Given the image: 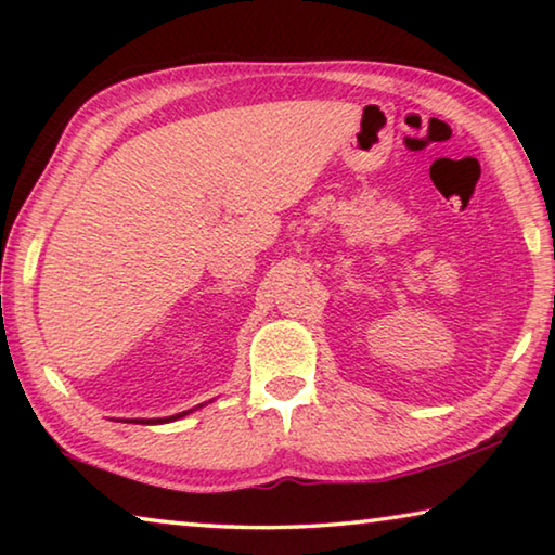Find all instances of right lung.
<instances>
[{
    "label": "right lung",
    "instance_id": "1",
    "mask_svg": "<svg viewBox=\"0 0 555 555\" xmlns=\"http://www.w3.org/2000/svg\"><path fill=\"white\" fill-rule=\"evenodd\" d=\"M185 413L191 411H183V413H176V416H168V418H134V424H168V421H176V418H183Z\"/></svg>",
    "mask_w": 555,
    "mask_h": 555
}]
</instances>
